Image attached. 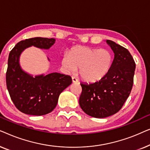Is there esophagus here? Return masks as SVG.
I'll use <instances>...</instances> for the list:
<instances>
[{
    "label": "esophagus",
    "instance_id": "1",
    "mask_svg": "<svg viewBox=\"0 0 150 150\" xmlns=\"http://www.w3.org/2000/svg\"><path fill=\"white\" fill-rule=\"evenodd\" d=\"M71 79H72V82H73L74 83H79V80H78L77 78H76L74 76H72V78H71Z\"/></svg>",
    "mask_w": 150,
    "mask_h": 150
}]
</instances>
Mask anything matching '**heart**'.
I'll return each mask as SVG.
<instances>
[{"label": "heart", "mask_w": 150, "mask_h": 150, "mask_svg": "<svg viewBox=\"0 0 150 150\" xmlns=\"http://www.w3.org/2000/svg\"><path fill=\"white\" fill-rule=\"evenodd\" d=\"M112 56L109 50L81 47L63 55L61 64L65 70L74 72L79 68L81 76L86 81L96 82L109 71Z\"/></svg>", "instance_id": "heart-1"}]
</instances>
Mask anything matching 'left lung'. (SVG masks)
Listing matches in <instances>:
<instances>
[{
    "label": "left lung",
    "mask_w": 150,
    "mask_h": 150,
    "mask_svg": "<svg viewBox=\"0 0 150 150\" xmlns=\"http://www.w3.org/2000/svg\"><path fill=\"white\" fill-rule=\"evenodd\" d=\"M114 52V59L107 74L93 83H81L79 104L88 115L105 118L121 109L133 85L134 61L126 48L111 40H106Z\"/></svg>",
    "instance_id": "8db88e82"
}]
</instances>
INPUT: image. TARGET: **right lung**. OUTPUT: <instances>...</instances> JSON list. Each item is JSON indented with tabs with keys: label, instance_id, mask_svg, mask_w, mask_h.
Returning <instances> with one entry per match:
<instances>
[{
	"label": "right lung",
	"instance_id": "obj_1",
	"mask_svg": "<svg viewBox=\"0 0 150 150\" xmlns=\"http://www.w3.org/2000/svg\"><path fill=\"white\" fill-rule=\"evenodd\" d=\"M54 38H33L20 41L9 53L6 83L16 107L23 113L44 115L56 107L61 92L72 83L68 75L53 72L33 76L23 70L20 57L24 50L34 46L48 50L54 44ZM50 61V59L48 58Z\"/></svg>",
	"mask_w": 150,
	"mask_h": 150
}]
</instances>
